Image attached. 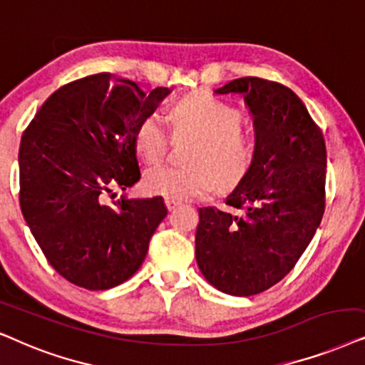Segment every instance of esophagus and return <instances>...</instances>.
I'll list each match as a JSON object with an SVG mask.
<instances>
[{
    "label": "esophagus",
    "instance_id": "esophagus-1",
    "mask_svg": "<svg viewBox=\"0 0 365 365\" xmlns=\"http://www.w3.org/2000/svg\"><path fill=\"white\" fill-rule=\"evenodd\" d=\"M165 205H167V208H168V212H173L175 208H177L180 203L178 202H173V200H165Z\"/></svg>",
    "mask_w": 365,
    "mask_h": 365
}]
</instances>
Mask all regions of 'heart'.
Returning a JSON list of instances; mask_svg holds the SVG:
<instances>
[{
	"label": "heart",
	"instance_id": "heart-1",
	"mask_svg": "<svg viewBox=\"0 0 365 365\" xmlns=\"http://www.w3.org/2000/svg\"><path fill=\"white\" fill-rule=\"evenodd\" d=\"M170 120L180 132L198 138L190 170L170 167L150 168L143 175V188L150 195L185 202L205 195L215 185L228 190L237 187L252 170L255 147L239 128L242 116L233 106L210 95H193L170 110ZM135 152L145 163L155 165L167 152V135L162 120L148 115L133 135Z\"/></svg>",
	"mask_w": 365,
	"mask_h": 365
}]
</instances>
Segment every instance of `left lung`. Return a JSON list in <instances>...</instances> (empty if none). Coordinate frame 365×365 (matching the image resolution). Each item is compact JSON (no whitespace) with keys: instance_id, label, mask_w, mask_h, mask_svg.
Returning <instances> with one entry per match:
<instances>
[{"instance_id":"left-lung-1","label":"left lung","mask_w":365,"mask_h":365,"mask_svg":"<svg viewBox=\"0 0 365 365\" xmlns=\"http://www.w3.org/2000/svg\"><path fill=\"white\" fill-rule=\"evenodd\" d=\"M215 93L244 96L254 118L255 160L227 195V205L239 212L198 208L195 257L208 284L249 297L284 279L312 240L324 215L327 152L292 90L247 76Z\"/></svg>"}]
</instances>
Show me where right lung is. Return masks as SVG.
Segmentation results:
<instances>
[{
  "label": "right lung",
  "instance_id": "right-lung-1",
  "mask_svg": "<svg viewBox=\"0 0 365 365\" xmlns=\"http://www.w3.org/2000/svg\"><path fill=\"white\" fill-rule=\"evenodd\" d=\"M170 93L98 73L56 90L19 145V205L50 265L68 282L106 290L140 269L162 197L110 198L140 180L133 135Z\"/></svg>",
  "mask_w": 365,
  "mask_h": 365
}]
</instances>
